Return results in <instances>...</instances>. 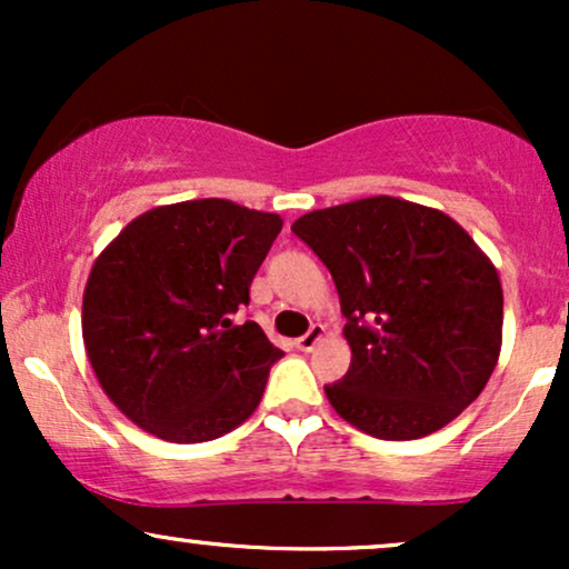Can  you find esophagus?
Wrapping results in <instances>:
<instances>
[{
	"label": "esophagus",
	"instance_id": "34e87169",
	"mask_svg": "<svg viewBox=\"0 0 569 569\" xmlns=\"http://www.w3.org/2000/svg\"><path fill=\"white\" fill-rule=\"evenodd\" d=\"M323 335H326L323 326H318V323H316V326H312L310 331H307L305 337H299V339H297V348H299V350H305V352H310L312 348H316L318 342H321Z\"/></svg>",
	"mask_w": 569,
	"mask_h": 569
}]
</instances>
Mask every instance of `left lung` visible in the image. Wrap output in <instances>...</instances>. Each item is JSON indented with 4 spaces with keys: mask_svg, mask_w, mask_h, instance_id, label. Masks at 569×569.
Returning <instances> with one entry per match:
<instances>
[{
    "mask_svg": "<svg viewBox=\"0 0 569 569\" xmlns=\"http://www.w3.org/2000/svg\"><path fill=\"white\" fill-rule=\"evenodd\" d=\"M335 278L350 369L326 398L385 441L436 433L479 398L500 358L502 286L452 217L390 194L291 224Z\"/></svg>",
    "mask_w": 569,
    "mask_h": 569,
    "instance_id": "8db88e82",
    "label": "left lung"
}]
</instances>
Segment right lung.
I'll return each mask as SVG.
<instances>
[{"label": "right lung", "instance_id": "right-lung-1", "mask_svg": "<svg viewBox=\"0 0 569 569\" xmlns=\"http://www.w3.org/2000/svg\"><path fill=\"white\" fill-rule=\"evenodd\" d=\"M283 219L232 200L158 206L98 253L82 339L98 385L130 422L171 443L243 426L283 352L232 323Z\"/></svg>", "mask_w": 569, "mask_h": 569}]
</instances>
